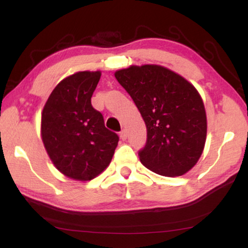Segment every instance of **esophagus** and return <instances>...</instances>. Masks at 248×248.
<instances>
[{"mask_svg": "<svg viewBox=\"0 0 248 248\" xmlns=\"http://www.w3.org/2000/svg\"><path fill=\"white\" fill-rule=\"evenodd\" d=\"M120 138H121V140H127V138H128V133H127V130L125 129H123L120 131Z\"/></svg>", "mask_w": 248, "mask_h": 248, "instance_id": "34e87169", "label": "esophagus"}]
</instances>
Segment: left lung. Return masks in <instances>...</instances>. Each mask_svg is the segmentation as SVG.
<instances>
[{
    "instance_id": "1",
    "label": "left lung",
    "mask_w": 248,
    "mask_h": 248,
    "mask_svg": "<svg viewBox=\"0 0 248 248\" xmlns=\"http://www.w3.org/2000/svg\"><path fill=\"white\" fill-rule=\"evenodd\" d=\"M143 118L148 138L140 161L167 177L194 167L207 139V115L198 91L174 71L157 64L130 65L115 72Z\"/></svg>"
}]
</instances>
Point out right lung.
Instances as JSON below:
<instances>
[{"mask_svg":"<svg viewBox=\"0 0 248 248\" xmlns=\"http://www.w3.org/2000/svg\"><path fill=\"white\" fill-rule=\"evenodd\" d=\"M100 75V71H81L63 78L41 112V139L50 159L60 173L81 182L107 169L119 141L92 106Z\"/></svg>","mask_w":248,"mask_h":248,"instance_id":"add662e5","label":"right lung"}]
</instances>
